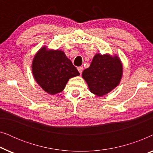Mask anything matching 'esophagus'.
Here are the masks:
<instances>
[{
	"mask_svg": "<svg viewBox=\"0 0 153 153\" xmlns=\"http://www.w3.org/2000/svg\"><path fill=\"white\" fill-rule=\"evenodd\" d=\"M77 70H78V71H79V72L80 73V74H81V73H82V72H83V67H78V68H77Z\"/></svg>",
	"mask_w": 153,
	"mask_h": 153,
	"instance_id": "esophagus-1",
	"label": "esophagus"
}]
</instances>
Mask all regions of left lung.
Here are the masks:
<instances>
[{
    "instance_id": "1",
    "label": "left lung",
    "mask_w": 153,
    "mask_h": 153,
    "mask_svg": "<svg viewBox=\"0 0 153 153\" xmlns=\"http://www.w3.org/2000/svg\"><path fill=\"white\" fill-rule=\"evenodd\" d=\"M123 67L120 58L114 54H95L91 65L82 72L90 91L94 95H107L118 86L123 77Z\"/></svg>"
}]
</instances>
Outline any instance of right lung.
Wrapping results in <instances>:
<instances>
[{"instance_id":"right-lung-1","label":"right lung","mask_w":153,"mask_h":153,"mask_svg":"<svg viewBox=\"0 0 153 153\" xmlns=\"http://www.w3.org/2000/svg\"><path fill=\"white\" fill-rule=\"evenodd\" d=\"M32 72L37 84L52 95L62 92L69 79L80 74L63 51L49 49L46 45L35 54Z\"/></svg>"}]
</instances>
